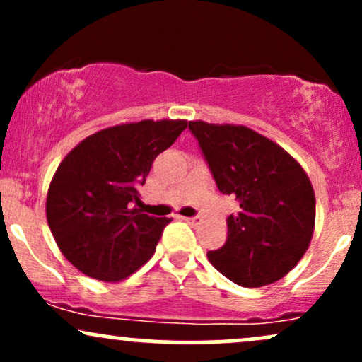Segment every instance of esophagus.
Returning <instances> with one entry per match:
<instances>
[{
    "instance_id": "esophagus-1",
    "label": "esophagus",
    "mask_w": 362,
    "mask_h": 362,
    "mask_svg": "<svg viewBox=\"0 0 362 362\" xmlns=\"http://www.w3.org/2000/svg\"><path fill=\"white\" fill-rule=\"evenodd\" d=\"M182 219H185V221L189 224H199V223H201V218H199V216H195V218H182Z\"/></svg>"
}]
</instances>
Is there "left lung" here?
<instances>
[{
    "instance_id": "1",
    "label": "left lung",
    "mask_w": 362,
    "mask_h": 362,
    "mask_svg": "<svg viewBox=\"0 0 362 362\" xmlns=\"http://www.w3.org/2000/svg\"><path fill=\"white\" fill-rule=\"evenodd\" d=\"M189 129L218 189L242 207L228 218L226 243L207 259L243 288L282 279L313 236L315 190L306 172L284 148L247 126L190 120Z\"/></svg>"
}]
</instances>
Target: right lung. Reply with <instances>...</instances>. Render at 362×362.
<instances>
[{
	"instance_id": "right-lung-1",
	"label": "right lung",
	"mask_w": 362,
	"mask_h": 362,
	"mask_svg": "<svg viewBox=\"0 0 362 362\" xmlns=\"http://www.w3.org/2000/svg\"><path fill=\"white\" fill-rule=\"evenodd\" d=\"M187 120L117 124L78 143L54 173L45 216L57 247L78 271L119 282L151 259L168 218L139 209L138 187Z\"/></svg>"
}]
</instances>
